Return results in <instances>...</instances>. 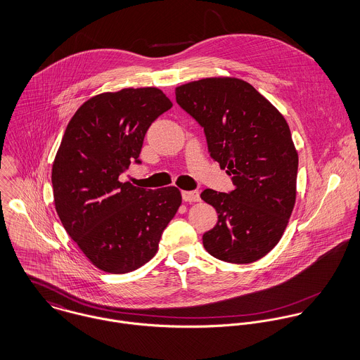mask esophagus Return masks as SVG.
Instances as JSON below:
<instances>
[{
  "instance_id": "34e87169",
  "label": "esophagus",
  "mask_w": 360,
  "mask_h": 360,
  "mask_svg": "<svg viewBox=\"0 0 360 360\" xmlns=\"http://www.w3.org/2000/svg\"><path fill=\"white\" fill-rule=\"evenodd\" d=\"M182 199L185 202L195 203V202L200 200V196H199V192H196V191H184L182 192Z\"/></svg>"
}]
</instances>
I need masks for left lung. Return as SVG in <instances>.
<instances>
[{"label": "left lung", "mask_w": 360, "mask_h": 360, "mask_svg": "<svg viewBox=\"0 0 360 360\" xmlns=\"http://www.w3.org/2000/svg\"><path fill=\"white\" fill-rule=\"evenodd\" d=\"M175 96L205 128L212 158L235 185L229 193L200 195L218 213L216 226L203 235L205 249L222 262L253 263L280 242L296 200L297 151L287 121L238 77L189 82Z\"/></svg>", "instance_id": "1"}]
</instances>
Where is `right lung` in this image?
I'll return each instance as SVG.
<instances>
[{
  "instance_id": "1",
  "label": "right lung",
  "mask_w": 360,
  "mask_h": 360,
  "mask_svg": "<svg viewBox=\"0 0 360 360\" xmlns=\"http://www.w3.org/2000/svg\"><path fill=\"white\" fill-rule=\"evenodd\" d=\"M172 107L157 87L107 91L75 112L51 171L54 205L65 231L97 269L125 274L150 262L182 196L121 182L139 161L151 122Z\"/></svg>"
}]
</instances>
